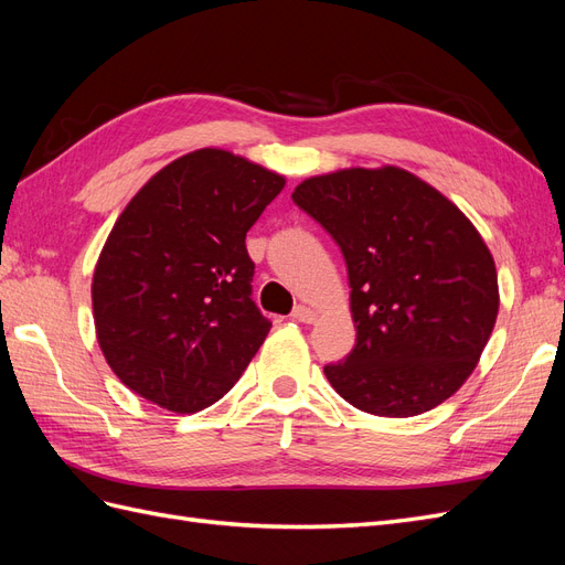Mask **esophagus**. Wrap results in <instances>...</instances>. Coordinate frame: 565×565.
<instances>
[{
    "instance_id": "1",
    "label": "esophagus",
    "mask_w": 565,
    "mask_h": 565,
    "mask_svg": "<svg viewBox=\"0 0 565 565\" xmlns=\"http://www.w3.org/2000/svg\"><path fill=\"white\" fill-rule=\"evenodd\" d=\"M292 318H295V320H299V322H316L318 313H316L313 309H309V306H303V303H299V306H295V311H292Z\"/></svg>"
}]
</instances>
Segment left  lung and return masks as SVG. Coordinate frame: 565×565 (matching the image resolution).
<instances>
[{
    "label": "left lung",
    "mask_w": 565,
    "mask_h": 565,
    "mask_svg": "<svg viewBox=\"0 0 565 565\" xmlns=\"http://www.w3.org/2000/svg\"><path fill=\"white\" fill-rule=\"evenodd\" d=\"M344 254L355 347L324 365L341 398L380 417L426 413L467 382L500 309L481 233L398 167L341 169L292 193Z\"/></svg>",
    "instance_id": "8db88e82"
}]
</instances>
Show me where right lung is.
<instances>
[{
	"instance_id": "obj_1",
	"label": "right lung",
	"mask_w": 565,
	"mask_h": 565,
	"mask_svg": "<svg viewBox=\"0 0 565 565\" xmlns=\"http://www.w3.org/2000/svg\"><path fill=\"white\" fill-rule=\"evenodd\" d=\"M282 188L276 172L202 148L131 198L92 282L98 347L127 388L185 415L241 380L270 330L245 237Z\"/></svg>"
}]
</instances>
